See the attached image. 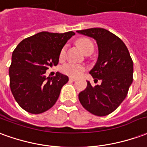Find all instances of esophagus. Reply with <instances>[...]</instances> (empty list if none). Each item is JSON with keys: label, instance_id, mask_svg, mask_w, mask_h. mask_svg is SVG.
Masks as SVG:
<instances>
[{"label": "esophagus", "instance_id": "esophagus-1", "mask_svg": "<svg viewBox=\"0 0 147 147\" xmlns=\"http://www.w3.org/2000/svg\"><path fill=\"white\" fill-rule=\"evenodd\" d=\"M69 80H70V81H76V78H74V77H70V78H69Z\"/></svg>", "mask_w": 147, "mask_h": 147}]
</instances>
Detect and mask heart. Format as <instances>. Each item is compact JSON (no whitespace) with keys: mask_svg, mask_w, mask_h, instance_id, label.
<instances>
[{"mask_svg":"<svg viewBox=\"0 0 147 147\" xmlns=\"http://www.w3.org/2000/svg\"><path fill=\"white\" fill-rule=\"evenodd\" d=\"M78 45L80 46V48L82 49V51L87 54L88 52H94V45L88 38H82L78 40ZM66 52H67V45H64L62 49L60 50L59 52V59H63L65 58L66 56ZM61 71L63 74H65L67 76L72 77H78L85 71V67L81 64H78V63H64L63 65L61 67Z\"/></svg>","mask_w":147,"mask_h":147,"instance_id":"obj_1","label":"heart"}]
</instances>
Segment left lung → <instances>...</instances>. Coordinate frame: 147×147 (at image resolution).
<instances>
[{
    "label": "left lung",
    "mask_w": 147,
    "mask_h": 147,
    "mask_svg": "<svg viewBox=\"0 0 147 147\" xmlns=\"http://www.w3.org/2000/svg\"><path fill=\"white\" fill-rule=\"evenodd\" d=\"M95 39L98 48L97 63L90 71L100 85L88 87L79 94L85 109L97 116L112 113L127 97L133 81V60L123 41L107 29L93 28L77 31Z\"/></svg>",
    "instance_id": "left-lung-1"
}]
</instances>
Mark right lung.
Segmentation results:
<instances>
[{
	"instance_id": "obj_1",
	"label": "right lung",
	"mask_w": 147,
	"mask_h": 147,
	"mask_svg": "<svg viewBox=\"0 0 147 147\" xmlns=\"http://www.w3.org/2000/svg\"><path fill=\"white\" fill-rule=\"evenodd\" d=\"M75 32H41L23 40L14 49L9 67V85L17 103L31 114L49 110L59 98L68 77L56 72L46 77V70L59 63V52Z\"/></svg>"
}]
</instances>
